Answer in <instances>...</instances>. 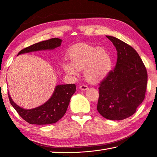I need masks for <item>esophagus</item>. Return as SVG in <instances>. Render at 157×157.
I'll list each match as a JSON object with an SVG mask.
<instances>
[{
  "mask_svg": "<svg viewBox=\"0 0 157 157\" xmlns=\"http://www.w3.org/2000/svg\"><path fill=\"white\" fill-rule=\"evenodd\" d=\"M79 89L81 90H86L88 89V87L86 85H81L79 86Z\"/></svg>",
  "mask_w": 157,
  "mask_h": 157,
  "instance_id": "1",
  "label": "esophagus"
}]
</instances>
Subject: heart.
Returning a JSON list of instances; mask_svg holds the SVG:
<instances>
[{
	"label": "heart",
	"mask_w": 157,
	"mask_h": 157,
	"mask_svg": "<svg viewBox=\"0 0 157 157\" xmlns=\"http://www.w3.org/2000/svg\"><path fill=\"white\" fill-rule=\"evenodd\" d=\"M69 58L71 63H65L63 69L67 74L78 75L84 69V76L92 84L103 80L112 68V59L106 49L87 44H78L70 49Z\"/></svg>",
	"instance_id": "obj_1"
}]
</instances>
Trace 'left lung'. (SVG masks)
<instances>
[{"mask_svg":"<svg viewBox=\"0 0 157 157\" xmlns=\"http://www.w3.org/2000/svg\"><path fill=\"white\" fill-rule=\"evenodd\" d=\"M115 46L117 61L113 71L99 84L98 113L110 120L134 114L145 98L148 74L138 52L121 40L106 36Z\"/></svg>","mask_w":157,"mask_h":157,"instance_id":"8db88e82","label":"left lung"}]
</instances>
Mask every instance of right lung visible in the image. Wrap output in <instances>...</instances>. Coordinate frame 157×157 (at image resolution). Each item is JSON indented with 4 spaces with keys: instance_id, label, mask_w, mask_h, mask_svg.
I'll list each match as a JSON object with an SVG mask.
<instances>
[{
    "instance_id": "obj_1",
    "label": "right lung",
    "mask_w": 157,
    "mask_h": 157,
    "mask_svg": "<svg viewBox=\"0 0 157 157\" xmlns=\"http://www.w3.org/2000/svg\"><path fill=\"white\" fill-rule=\"evenodd\" d=\"M62 40L55 38L29 46L21 50L18 55L24 53L53 50L61 46ZM76 90L75 84H62L56 86L52 96L48 101L41 106L32 109L20 107L13 101L9 95V101L18 114L29 124L47 125L56 123L65 114L69 104L70 99Z\"/></svg>"
}]
</instances>
